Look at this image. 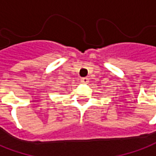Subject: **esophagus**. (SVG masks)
<instances>
[{"instance_id": "1", "label": "esophagus", "mask_w": 156, "mask_h": 156, "mask_svg": "<svg viewBox=\"0 0 156 156\" xmlns=\"http://www.w3.org/2000/svg\"><path fill=\"white\" fill-rule=\"evenodd\" d=\"M81 82L83 83H86L89 82V78H81Z\"/></svg>"}]
</instances>
